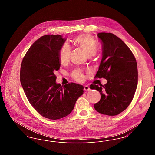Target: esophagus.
Wrapping results in <instances>:
<instances>
[{
    "label": "esophagus",
    "instance_id": "1",
    "mask_svg": "<svg viewBox=\"0 0 155 155\" xmlns=\"http://www.w3.org/2000/svg\"><path fill=\"white\" fill-rule=\"evenodd\" d=\"M84 90L85 91H89L90 90V88L88 85H85V86H84Z\"/></svg>",
    "mask_w": 155,
    "mask_h": 155
}]
</instances>
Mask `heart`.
<instances>
[{"instance_id":"obj_1","label":"heart","mask_w":155,"mask_h":155,"mask_svg":"<svg viewBox=\"0 0 155 155\" xmlns=\"http://www.w3.org/2000/svg\"><path fill=\"white\" fill-rule=\"evenodd\" d=\"M74 43L81 49H82L88 56L95 54L98 49V44L96 39L88 34H82L75 37L74 39ZM71 54V48L68 44L63 45L58 53L60 62L62 64H65L69 61ZM71 77L75 80L82 81L84 79V75L81 69H75L72 72Z\"/></svg>"}]
</instances>
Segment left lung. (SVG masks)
<instances>
[{
	"label": "left lung",
	"mask_w": 155,
	"mask_h": 155,
	"mask_svg": "<svg viewBox=\"0 0 155 155\" xmlns=\"http://www.w3.org/2000/svg\"><path fill=\"white\" fill-rule=\"evenodd\" d=\"M102 44V58L95 78H104V85L91 84L90 88L101 93L94 104L97 112L116 116L131 102L138 84L137 63L133 53L118 37L111 33L97 34Z\"/></svg>",
	"instance_id": "obj_1"
}]
</instances>
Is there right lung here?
<instances>
[{
	"label": "right lung",
	"instance_id": "add662e5",
	"mask_svg": "<svg viewBox=\"0 0 155 155\" xmlns=\"http://www.w3.org/2000/svg\"><path fill=\"white\" fill-rule=\"evenodd\" d=\"M66 39L60 35H45L37 40L22 59L20 81L32 106L41 116L58 120L68 115L84 93L82 85L56 82L60 67L58 53Z\"/></svg>",
	"mask_w": 155,
	"mask_h": 155
}]
</instances>
